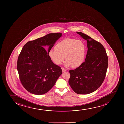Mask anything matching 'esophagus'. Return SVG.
<instances>
[{
    "instance_id": "esophagus-1",
    "label": "esophagus",
    "mask_w": 124,
    "mask_h": 124,
    "mask_svg": "<svg viewBox=\"0 0 124 124\" xmlns=\"http://www.w3.org/2000/svg\"><path fill=\"white\" fill-rule=\"evenodd\" d=\"M66 71V70H65L64 68H62V71L63 72H65Z\"/></svg>"
}]
</instances>
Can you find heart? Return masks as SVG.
Instances as JSON below:
<instances>
[{
  "label": "heart",
  "instance_id": "b5f03b06",
  "mask_svg": "<svg viewBox=\"0 0 124 124\" xmlns=\"http://www.w3.org/2000/svg\"><path fill=\"white\" fill-rule=\"evenodd\" d=\"M86 52V46L83 41L67 38L58 43L55 46V49H50L48 54L55 64H61L66 59L65 66H71L73 68H77L83 63Z\"/></svg>",
  "mask_w": 124,
  "mask_h": 124
}]
</instances>
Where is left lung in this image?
Returning <instances> with one entry per match:
<instances>
[{
	"label": "left lung",
	"mask_w": 124,
	"mask_h": 124,
	"mask_svg": "<svg viewBox=\"0 0 124 124\" xmlns=\"http://www.w3.org/2000/svg\"><path fill=\"white\" fill-rule=\"evenodd\" d=\"M87 41L88 51L84 62L75 70H70L69 83L78 94H87L97 90L105 79L108 58L101 43L81 32H77Z\"/></svg>",
	"instance_id": "8db88e82"
}]
</instances>
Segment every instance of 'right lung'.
I'll return each instance as SVG.
<instances>
[{
  "label": "right lung",
  "mask_w": 124,
  "mask_h": 124,
  "mask_svg": "<svg viewBox=\"0 0 124 124\" xmlns=\"http://www.w3.org/2000/svg\"><path fill=\"white\" fill-rule=\"evenodd\" d=\"M62 35L60 32L49 33L28 41L22 48L17 61V70L22 85L31 93H47L62 74L61 67L53 63L48 54Z\"/></svg>",
  "instance_id": "1"
}]
</instances>
